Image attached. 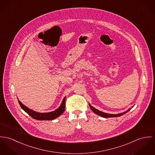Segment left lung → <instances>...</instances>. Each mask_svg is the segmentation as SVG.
I'll list each match as a JSON object with an SVG mask.
<instances>
[{
  "mask_svg": "<svg viewBox=\"0 0 155 155\" xmlns=\"http://www.w3.org/2000/svg\"><path fill=\"white\" fill-rule=\"evenodd\" d=\"M89 106H90V107L91 110L94 114H97V115H99V116H101V117H103V118H112V117H118L122 116V115H123L124 114H126L127 112H128V111H130V109L133 107V106L131 108H130V109H129L128 110H127V111L124 112H122V113H120V114H110L104 113V112H102V111H100V110H97V109H96V108H94V107H93L90 103H89Z\"/></svg>",
  "mask_w": 155,
  "mask_h": 155,
  "instance_id": "obj_1",
  "label": "left lung"
}]
</instances>
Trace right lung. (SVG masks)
Listing matches in <instances>:
<instances>
[{
    "label": "right lung",
    "instance_id": "add662e5",
    "mask_svg": "<svg viewBox=\"0 0 155 155\" xmlns=\"http://www.w3.org/2000/svg\"><path fill=\"white\" fill-rule=\"evenodd\" d=\"M65 100H66V97L64 98L61 104L58 109L52 112H46V113H40V112H35L31 109H29L28 107H27L24 104H23L19 100H18V102L21 108L26 113H27L30 116H31L35 120H53L58 118L64 113L65 109Z\"/></svg>",
    "mask_w": 155,
    "mask_h": 155
}]
</instances>
